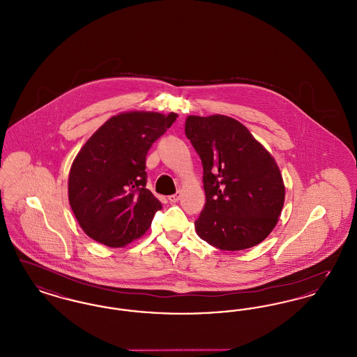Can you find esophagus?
<instances>
[{
  "mask_svg": "<svg viewBox=\"0 0 357 357\" xmlns=\"http://www.w3.org/2000/svg\"><path fill=\"white\" fill-rule=\"evenodd\" d=\"M179 199H181V192H179V191L169 197V201H170L171 204H175V202H178Z\"/></svg>",
  "mask_w": 357,
  "mask_h": 357,
  "instance_id": "obj_1",
  "label": "esophagus"
}]
</instances>
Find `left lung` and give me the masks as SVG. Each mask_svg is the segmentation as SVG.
<instances>
[{
  "label": "left lung",
  "instance_id": "left-lung-1",
  "mask_svg": "<svg viewBox=\"0 0 357 357\" xmlns=\"http://www.w3.org/2000/svg\"><path fill=\"white\" fill-rule=\"evenodd\" d=\"M185 132L204 166L206 204L195 221L198 236L230 252L261 243L277 225L285 201L272 155L229 116H188Z\"/></svg>",
  "mask_w": 357,
  "mask_h": 357
}]
</instances>
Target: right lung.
<instances>
[{"label":"right lung","instance_id":"1","mask_svg":"<svg viewBox=\"0 0 357 357\" xmlns=\"http://www.w3.org/2000/svg\"><path fill=\"white\" fill-rule=\"evenodd\" d=\"M176 116L123 112L86 140L69 171L68 198L88 237L123 248L149 230L162 204L146 188V156Z\"/></svg>","mask_w":357,"mask_h":357}]
</instances>
